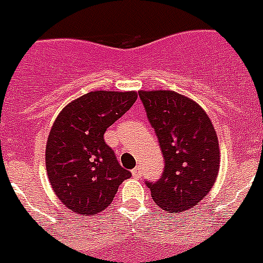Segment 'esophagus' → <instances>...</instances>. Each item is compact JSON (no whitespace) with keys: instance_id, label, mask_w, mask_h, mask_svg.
<instances>
[{"instance_id":"1","label":"esophagus","mask_w":263,"mask_h":263,"mask_svg":"<svg viewBox=\"0 0 263 263\" xmlns=\"http://www.w3.org/2000/svg\"><path fill=\"white\" fill-rule=\"evenodd\" d=\"M132 176L138 177V178L142 176V167H140V166H136V167L132 170Z\"/></svg>"}]
</instances>
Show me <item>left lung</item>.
Masks as SVG:
<instances>
[{"label": "left lung", "instance_id": "8db88e82", "mask_svg": "<svg viewBox=\"0 0 263 263\" xmlns=\"http://www.w3.org/2000/svg\"><path fill=\"white\" fill-rule=\"evenodd\" d=\"M165 158L163 174L146 182L159 208L180 213L211 192L220 167L212 121L192 98L173 90H139Z\"/></svg>", "mask_w": 263, "mask_h": 263}]
</instances>
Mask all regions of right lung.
Returning a JSON list of instances; mask_svg holds the SVG:
<instances>
[{"instance_id": "add662e5", "label": "right lung", "mask_w": 263, "mask_h": 263, "mask_svg": "<svg viewBox=\"0 0 263 263\" xmlns=\"http://www.w3.org/2000/svg\"><path fill=\"white\" fill-rule=\"evenodd\" d=\"M136 98V91L93 90L72 100L55 119L46 146L47 176L58 198L72 212L100 213L131 177L104 134Z\"/></svg>"}]
</instances>
